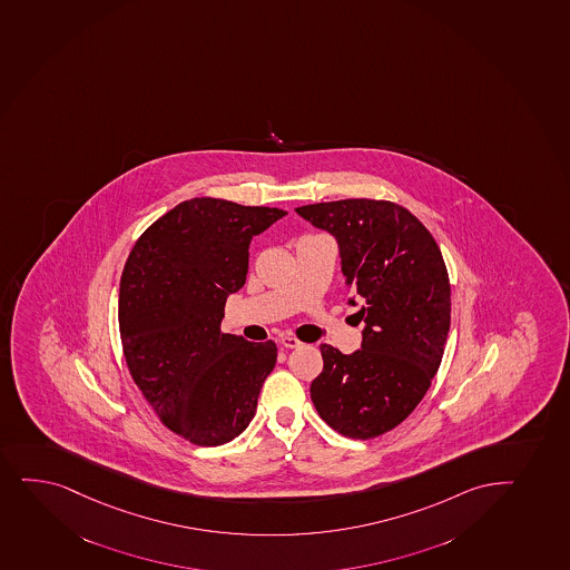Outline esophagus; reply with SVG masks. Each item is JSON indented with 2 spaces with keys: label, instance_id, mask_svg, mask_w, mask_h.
Segmentation results:
<instances>
[{
  "label": "esophagus",
  "instance_id": "esophagus-1",
  "mask_svg": "<svg viewBox=\"0 0 570 570\" xmlns=\"http://www.w3.org/2000/svg\"><path fill=\"white\" fill-rule=\"evenodd\" d=\"M281 345L286 346V348H299V346H303V343L297 337H294V335H282Z\"/></svg>",
  "mask_w": 570,
  "mask_h": 570
}]
</instances>
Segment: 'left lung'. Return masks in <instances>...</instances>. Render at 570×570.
Segmentation results:
<instances>
[{
  "instance_id": "obj_1",
  "label": "left lung",
  "mask_w": 570,
  "mask_h": 570,
  "mask_svg": "<svg viewBox=\"0 0 570 570\" xmlns=\"http://www.w3.org/2000/svg\"><path fill=\"white\" fill-rule=\"evenodd\" d=\"M340 244L341 271L364 322L352 354L321 345L324 370L311 384L318 415L340 434L370 440L415 410L442 364L451 286L440 246L407 208L345 198L295 208Z\"/></svg>"
}]
</instances>
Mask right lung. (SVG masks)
<instances>
[{
	"mask_svg": "<svg viewBox=\"0 0 570 570\" xmlns=\"http://www.w3.org/2000/svg\"><path fill=\"white\" fill-rule=\"evenodd\" d=\"M288 212L224 198L184 200L144 230L122 269L119 330L128 372L174 434L216 448L256 415L276 345L222 332L243 288L252 237Z\"/></svg>",
	"mask_w": 570,
	"mask_h": 570,
	"instance_id": "right-lung-1",
	"label": "right lung"
}]
</instances>
